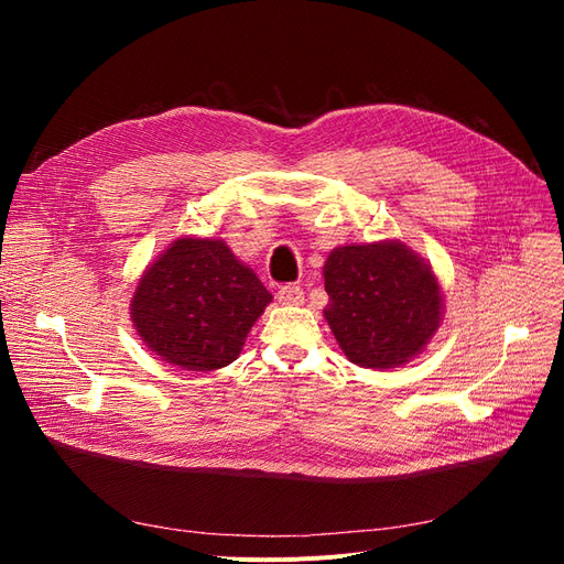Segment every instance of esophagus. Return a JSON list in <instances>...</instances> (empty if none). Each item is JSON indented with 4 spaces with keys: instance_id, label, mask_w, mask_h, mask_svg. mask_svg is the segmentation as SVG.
<instances>
[{
    "instance_id": "esophagus-1",
    "label": "esophagus",
    "mask_w": 564,
    "mask_h": 564,
    "mask_svg": "<svg viewBox=\"0 0 564 564\" xmlns=\"http://www.w3.org/2000/svg\"><path fill=\"white\" fill-rule=\"evenodd\" d=\"M278 301L282 305H301L303 303V289L299 284H284V286H280Z\"/></svg>"
}]
</instances>
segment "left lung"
Returning <instances> with one entry per match:
<instances>
[{
	"label": "left lung",
	"mask_w": 564,
	"mask_h": 564,
	"mask_svg": "<svg viewBox=\"0 0 564 564\" xmlns=\"http://www.w3.org/2000/svg\"><path fill=\"white\" fill-rule=\"evenodd\" d=\"M324 319L350 362L392 369L412 360L442 319L433 268L398 240L336 247L324 263Z\"/></svg>",
	"instance_id": "8db88e82"
}]
</instances>
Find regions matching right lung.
<instances>
[{"instance_id":"right-lung-1","label":"right lung","mask_w":564,"mask_h":564,"mask_svg":"<svg viewBox=\"0 0 564 564\" xmlns=\"http://www.w3.org/2000/svg\"><path fill=\"white\" fill-rule=\"evenodd\" d=\"M272 294L224 240L181 237L141 275L133 327L164 362L214 371L237 360Z\"/></svg>"}]
</instances>
